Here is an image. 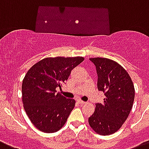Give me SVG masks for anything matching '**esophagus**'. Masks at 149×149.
<instances>
[{"instance_id":"esophagus-1","label":"esophagus","mask_w":149,"mask_h":149,"mask_svg":"<svg viewBox=\"0 0 149 149\" xmlns=\"http://www.w3.org/2000/svg\"><path fill=\"white\" fill-rule=\"evenodd\" d=\"M77 102H78L79 104H86V102H83V101H82V100H80V99H78V100H77Z\"/></svg>"}]
</instances>
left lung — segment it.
Here are the masks:
<instances>
[{"mask_svg":"<svg viewBox=\"0 0 149 149\" xmlns=\"http://www.w3.org/2000/svg\"><path fill=\"white\" fill-rule=\"evenodd\" d=\"M89 60L96 67L98 89L104 92L105 98L102 103L95 104L88 123L98 134H113L130 113L135 98L134 86L128 72L117 62L104 57Z\"/></svg>","mask_w":149,"mask_h":149,"instance_id":"obj_1","label":"left lung"}]
</instances>
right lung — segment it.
I'll use <instances>...</instances> for the list:
<instances>
[{
    "mask_svg": "<svg viewBox=\"0 0 149 149\" xmlns=\"http://www.w3.org/2000/svg\"><path fill=\"white\" fill-rule=\"evenodd\" d=\"M82 57H47L33 65L22 85V103L31 122L44 132H55L66 123L74 108V99L57 93Z\"/></svg>",
    "mask_w": 149,
    "mask_h": 149,
    "instance_id": "obj_1",
    "label": "right lung"
}]
</instances>
